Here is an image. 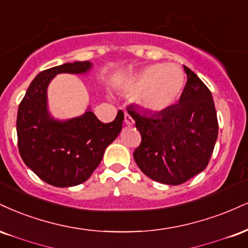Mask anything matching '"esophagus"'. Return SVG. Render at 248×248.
<instances>
[{
    "instance_id": "34e87169",
    "label": "esophagus",
    "mask_w": 248,
    "mask_h": 248,
    "mask_svg": "<svg viewBox=\"0 0 248 248\" xmlns=\"http://www.w3.org/2000/svg\"><path fill=\"white\" fill-rule=\"evenodd\" d=\"M124 124H126L127 126H133L134 124V119L128 114V113H124Z\"/></svg>"
}]
</instances>
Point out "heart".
I'll use <instances>...</instances> for the list:
<instances>
[{
    "instance_id": "1",
    "label": "heart",
    "mask_w": 248,
    "mask_h": 248,
    "mask_svg": "<svg viewBox=\"0 0 248 248\" xmlns=\"http://www.w3.org/2000/svg\"><path fill=\"white\" fill-rule=\"evenodd\" d=\"M185 74L178 64L156 63L145 67L126 83L128 91L136 92L135 101L151 113H163L180 97Z\"/></svg>"
}]
</instances>
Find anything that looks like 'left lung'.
<instances>
[{"instance_id": "obj_1", "label": "left lung", "mask_w": 248, "mask_h": 248, "mask_svg": "<svg viewBox=\"0 0 248 248\" xmlns=\"http://www.w3.org/2000/svg\"><path fill=\"white\" fill-rule=\"evenodd\" d=\"M187 83L177 105L163 113L129 106L142 141L134 151L140 170L160 184H184L207 168L218 135L213 95L194 71L184 65Z\"/></svg>"}]
</instances>
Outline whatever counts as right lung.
I'll return each instance as SVG.
<instances>
[{"label":"right lung","mask_w":248,"mask_h":248,"mask_svg":"<svg viewBox=\"0 0 248 248\" xmlns=\"http://www.w3.org/2000/svg\"><path fill=\"white\" fill-rule=\"evenodd\" d=\"M90 61H75L39 73L19 104L18 149L23 162L45 183L55 187L83 184L98 168L106 148L122 129L124 112L103 124L88 107L84 114L60 120L50 114L47 88L59 74L85 75Z\"/></svg>","instance_id":"obj_1"}]
</instances>
